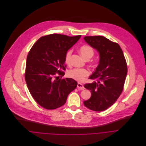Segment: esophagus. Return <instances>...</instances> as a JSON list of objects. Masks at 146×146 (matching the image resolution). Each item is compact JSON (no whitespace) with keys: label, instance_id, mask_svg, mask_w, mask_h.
<instances>
[{"label":"esophagus","instance_id":"34e87169","mask_svg":"<svg viewBox=\"0 0 146 146\" xmlns=\"http://www.w3.org/2000/svg\"><path fill=\"white\" fill-rule=\"evenodd\" d=\"M77 87H78V88H79V89L82 90V89H84V86H83V84H82V83H78V84H77Z\"/></svg>","mask_w":146,"mask_h":146}]
</instances>
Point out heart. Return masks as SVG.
Returning a JSON list of instances; mask_svg holds the SVG:
<instances>
[{
	"label": "heart",
	"mask_w": 146,
	"mask_h": 146,
	"mask_svg": "<svg viewBox=\"0 0 146 146\" xmlns=\"http://www.w3.org/2000/svg\"><path fill=\"white\" fill-rule=\"evenodd\" d=\"M79 53L81 56L85 60H89L93 56L94 52L93 49L89 45H83L79 48ZM72 51L68 50L65 56V62L66 64H69L70 63L71 56ZM90 72L86 68H74L68 71V76L79 82H82L84 80V78L89 76Z\"/></svg>",
	"instance_id": "heart-1"
}]
</instances>
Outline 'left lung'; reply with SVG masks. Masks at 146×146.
Instances as JSON below:
<instances>
[{"instance_id": "1", "label": "left lung", "mask_w": 146, "mask_h": 146, "mask_svg": "<svg viewBox=\"0 0 146 146\" xmlns=\"http://www.w3.org/2000/svg\"><path fill=\"white\" fill-rule=\"evenodd\" d=\"M84 40L99 53V64L84 84L91 91L90 99L83 102L86 107L96 111L111 106L121 94L127 74V66L120 45L104 36H86Z\"/></svg>"}]
</instances>
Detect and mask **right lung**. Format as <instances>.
Listing matches in <instances>:
<instances>
[{"label": "right lung", "instance_id": "add662e5", "mask_svg": "<svg viewBox=\"0 0 146 146\" xmlns=\"http://www.w3.org/2000/svg\"><path fill=\"white\" fill-rule=\"evenodd\" d=\"M80 37L47 35L39 38L29 52L25 80L31 95L42 107L50 110L63 106L76 87L74 79H62L56 75H64L62 70H66V54Z\"/></svg>", "mask_w": 146, "mask_h": 146}]
</instances>
